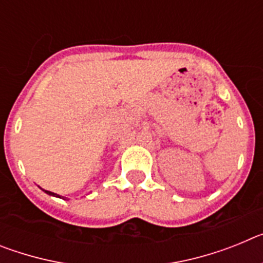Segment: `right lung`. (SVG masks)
Segmentation results:
<instances>
[{"label":"right lung","mask_w":263,"mask_h":263,"mask_svg":"<svg viewBox=\"0 0 263 263\" xmlns=\"http://www.w3.org/2000/svg\"><path fill=\"white\" fill-rule=\"evenodd\" d=\"M46 192H47V194H48V195H52V196H57V197H60V196H59V195H57V194H53V192H51V191H46Z\"/></svg>","instance_id":"obj_1"}]
</instances>
